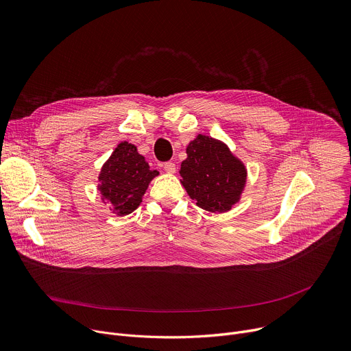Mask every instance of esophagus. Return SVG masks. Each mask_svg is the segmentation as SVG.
Here are the masks:
<instances>
[{
  "label": "esophagus",
  "instance_id": "34e87169",
  "mask_svg": "<svg viewBox=\"0 0 351 351\" xmlns=\"http://www.w3.org/2000/svg\"><path fill=\"white\" fill-rule=\"evenodd\" d=\"M164 169L168 173H175L176 172V165L173 162H165L164 164Z\"/></svg>",
  "mask_w": 351,
  "mask_h": 351
}]
</instances>
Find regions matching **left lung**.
<instances>
[{"label":"left lung","mask_w":351,"mask_h":351,"mask_svg":"<svg viewBox=\"0 0 351 351\" xmlns=\"http://www.w3.org/2000/svg\"><path fill=\"white\" fill-rule=\"evenodd\" d=\"M180 183L195 204L210 213H226L239 202L245 186L244 164L229 147L210 136L198 134L186 148Z\"/></svg>","instance_id":"left-lung-1"}]
</instances>
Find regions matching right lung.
Wrapping results in <instances>:
<instances>
[{"label":"right lung","mask_w":351,"mask_h":351,"mask_svg":"<svg viewBox=\"0 0 351 351\" xmlns=\"http://www.w3.org/2000/svg\"><path fill=\"white\" fill-rule=\"evenodd\" d=\"M156 176L158 171L149 169L136 145L122 141L99 172L98 190L104 204H111L112 213L123 217L140 206L148 183Z\"/></svg>","instance_id":"1"}]
</instances>
